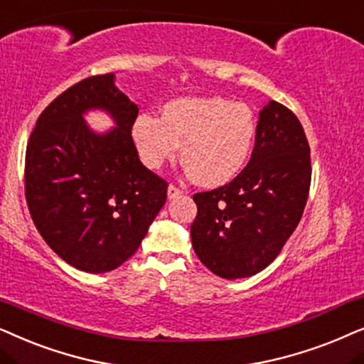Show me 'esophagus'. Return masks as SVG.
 <instances>
[{"label":"esophagus","instance_id":"esophagus-1","mask_svg":"<svg viewBox=\"0 0 364 364\" xmlns=\"http://www.w3.org/2000/svg\"><path fill=\"white\" fill-rule=\"evenodd\" d=\"M181 195H183V190H179L178 186H174V185L168 186V198H169V200H174V198H178Z\"/></svg>","mask_w":364,"mask_h":364}]
</instances>
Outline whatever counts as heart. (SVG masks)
<instances>
[{
	"instance_id": "b5f03b06",
	"label": "heart",
	"mask_w": 364,
	"mask_h": 364,
	"mask_svg": "<svg viewBox=\"0 0 364 364\" xmlns=\"http://www.w3.org/2000/svg\"><path fill=\"white\" fill-rule=\"evenodd\" d=\"M138 154L149 169L176 156L198 185L221 186L243 171L256 141L253 111L230 100L181 98L164 105L161 118L138 116L133 124Z\"/></svg>"
}]
</instances>
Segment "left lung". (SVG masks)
I'll return each mask as SVG.
<instances>
[{
  "instance_id": "obj_1",
  "label": "left lung",
  "mask_w": 364,
  "mask_h": 364,
  "mask_svg": "<svg viewBox=\"0 0 364 364\" xmlns=\"http://www.w3.org/2000/svg\"><path fill=\"white\" fill-rule=\"evenodd\" d=\"M311 159L304 129L287 106L259 111L250 163L232 181L193 195L191 243L203 264L225 279L248 278L279 255L306 206Z\"/></svg>"
}]
</instances>
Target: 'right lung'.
I'll use <instances>...</instances> for the list:
<instances>
[{
  "instance_id": "1",
  "label": "right lung",
  "mask_w": 364,
  "mask_h": 364,
  "mask_svg": "<svg viewBox=\"0 0 364 364\" xmlns=\"http://www.w3.org/2000/svg\"><path fill=\"white\" fill-rule=\"evenodd\" d=\"M103 109L117 128L95 134L82 118ZM138 106L114 75L86 77L53 100L26 146L24 195L48 246L68 264L106 273L132 258L166 201L168 183L139 161Z\"/></svg>"
}]
</instances>
